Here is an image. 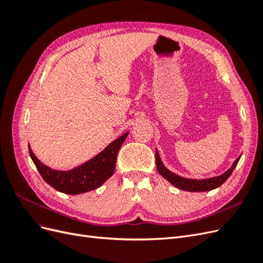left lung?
I'll return each mask as SVG.
<instances>
[{
	"label": "left lung",
	"instance_id": "left-lung-1",
	"mask_svg": "<svg viewBox=\"0 0 263 263\" xmlns=\"http://www.w3.org/2000/svg\"><path fill=\"white\" fill-rule=\"evenodd\" d=\"M239 159H240V157L237 158L235 162L233 163V165L230 166V168L225 173H222L221 176L210 178V179L195 180V179L182 178V177L178 176V174L173 173L170 170L166 169L163 165L160 157H159L158 150L156 149V164H157L158 172L160 173L165 180H168L172 185H174L180 190L189 191V192H206V191H211V190H214V189L220 186L222 183H224L229 178L230 174L233 173L238 161H239Z\"/></svg>",
	"mask_w": 263,
	"mask_h": 263
}]
</instances>
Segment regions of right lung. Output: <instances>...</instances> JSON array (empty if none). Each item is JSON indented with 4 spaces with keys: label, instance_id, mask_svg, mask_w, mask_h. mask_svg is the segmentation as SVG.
<instances>
[{
    "label": "right lung",
    "instance_id": "obj_1",
    "mask_svg": "<svg viewBox=\"0 0 263 263\" xmlns=\"http://www.w3.org/2000/svg\"><path fill=\"white\" fill-rule=\"evenodd\" d=\"M128 133H125L91 160L69 171L50 169L38 160L28 146L31 160L44 181L59 192L78 195L100 187L107 179L112 177L116 165V157Z\"/></svg>",
    "mask_w": 263,
    "mask_h": 263
}]
</instances>
